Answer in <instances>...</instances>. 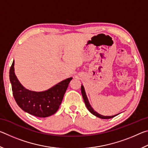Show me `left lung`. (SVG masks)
Returning a JSON list of instances; mask_svg holds the SVG:
<instances>
[{
    "mask_svg": "<svg viewBox=\"0 0 148 148\" xmlns=\"http://www.w3.org/2000/svg\"><path fill=\"white\" fill-rule=\"evenodd\" d=\"M81 91H82V96H83V99H84V102H85V104H86L87 108L88 109L89 111L91 112L92 114H93L94 116L98 117L101 119H110V118H112V117L117 116V115L119 114H118L114 115V116H102V115H101V114H99V113H97V112H95V110H93V108H92L91 107V104H89V102L88 101V99H87V97L86 95V91H85V89H84V87L83 86V85H82V86H81Z\"/></svg>",
    "mask_w": 148,
    "mask_h": 148,
    "instance_id": "8db88e82",
    "label": "left lung"
}]
</instances>
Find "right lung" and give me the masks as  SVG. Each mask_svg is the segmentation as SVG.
<instances>
[{
    "label": "right lung",
    "mask_w": 148,
    "mask_h": 148,
    "mask_svg": "<svg viewBox=\"0 0 148 148\" xmlns=\"http://www.w3.org/2000/svg\"><path fill=\"white\" fill-rule=\"evenodd\" d=\"M69 77L44 91H34L22 86L15 74L14 61L10 69V81L12 92L17 105L29 114L46 117L58 110L70 82Z\"/></svg>",
    "instance_id": "obj_1"
}]
</instances>
